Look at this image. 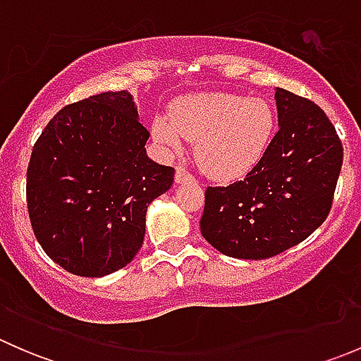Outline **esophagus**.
I'll return each instance as SVG.
<instances>
[{
  "mask_svg": "<svg viewBox=\"0 0 361 361\" xmlns=\"http://www.w3.org/2000/svg\"><path fill=\"white\" fill-rule=\"evenodd\" d=\"M174 181H176V183H188V181H195V180L183 166H178L176 174H174Z\"/></svg>",
  "mask_w": 361,
  "mask_h": 361,
  "instance_id": "obj_1",
  "label": "esophagus"
}]
</instances>
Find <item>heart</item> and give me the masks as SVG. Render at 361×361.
Listing matches in <instances>:
<instances>
[{
    "label": "heart",
    "mask_w": 361,
    "mask_h": 361,
    "mask_svg": "<svg viewBox=\"0 0 361 361\" xmlns=\"http://www.w3.org/2000/svg\"><path fill=\"white\" fill-rule=\"evenodd\" d=\"M276 116L264 99L232 92H201L181 97L171 118L155 116L152 136L171 154L183 140L195 141V159L214 180L248 174L271 145Z\"/></svg>",
    "instance_id": "heart-1"
}]
</instances>
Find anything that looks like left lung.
Listing matches in <instances>:
<instances>
[{"label": "left lung", "mask_w": 361, "mask_h": 361, "mask_svg": "<svg viewBox=\"0 0 361 361\" xmlns=\"http://www.w3.org/2000/svg\"><path fill=\"white\" fill-rule=\"evenodd\" d=\"M279 130L245 180L207 187L201 232L220 253L264 260L307 239L329 216L342 143L325 111L276 90Z\"/></svg>", "instance_id": "8db88e82"}]
</instances>
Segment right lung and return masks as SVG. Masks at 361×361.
<instances>
[{
    "mask_svg": "<svg viewBox=\"0 0 361 361\" xmlns=\"http://www.w3.org/2000/svg\"><path fill=\"white\" fill-rule=\"evenodd\" d=\"M150 133L126 90L64 106L32 147L25 199L43 251L68 272L101 278L126 267L145 216L174 169L147 157Z\"/></svg>",
    "mask_w": 361,
    "mask_h": 361,
    "instance_id": "add662e5",
    "label": "right lung"
}]
</instances>
